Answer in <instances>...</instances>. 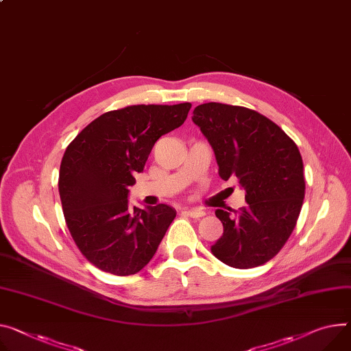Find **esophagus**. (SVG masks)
Here are the masks:
<instances>
[{
	"mask_svg": "<svg viewBox=\"0 0 351 351\" xmlns=\"http://www.w3.org/2000/svg\"><path fill=\"white\" fill-rule=\"evenodd\" d=\"M185 213L188 215V217H191V218H201V217H204V215H205V210L198 209V208H186Z\"/></svg>",
	"mask_w": 351,
	"mask_h": 351,
	"instance_id": "34e87169",
	"label": "esophagus"
}]
</instances>
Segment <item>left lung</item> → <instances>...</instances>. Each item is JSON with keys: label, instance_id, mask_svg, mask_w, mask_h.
Listing matches in <instances>:
<instances>
[{"label": "left lung", "instance_id": "8db88e82", "mask_svg": "<svg viewBox=\"0 0 351 351\" xmlns=\"http://www.w3.org/2000/svg\"><path fill=\"white\" fill-rule=\"evenodd\" d=\"M193 114L221 178L236 177L247 202L240 210H215L223 234L210 252L233 268L261 265L281 250L300 217L305 180L298 146L273 121L245 106L208 102Z\"/></svg>", "mask_w": 351, "mask_h": 351}]
</instances>
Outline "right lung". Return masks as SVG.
<instances>
[{
    "label": "right lung",
    "mask_w": 351,
    "mask_h": 351,
    "mask_svg": "<svg viewBox=\"0 0 351 351\" xmlns=\"http://www.w3.org/2000/svg\"><path fill=\"white\" fill-rule=\"evenodd\" d=\"M191 104L132 105L105 112L64 152L59 193L67 228L83 256L114 276L139 273L156 254L176 209L129 206V186L163 134L186 119Z\"/></svg>",
    "instance_id": "right-lung-1"
}]
</instances>
